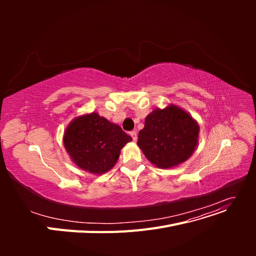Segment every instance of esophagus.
Wrapping results in <instances>:
<instances>
[{
  "label": "esophagus",
  "instance_id": "1",
  "mask_svg": "<svg viewBox=\"0 0 256 256\" xmlns=\"http://www.w3.org/2000/svg\"><path fill=\"white\" fill-rule=\"evenodd\" d=\"M130 136H131V138H132L134 142H136V140H138V134H136V131H131V132H130Z\"/></svg>",
  "mask_w": 256,
  "mask_h": 256
}]
</instances>
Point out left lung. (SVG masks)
<instances>
[{
	"label": "left lung",
	"mask_w": 256,
	"mask_h": 256,
	"mask_svg": "<svg viewBox=\"0 0 256 256\" xmlns=\"http://www.w3.org/2000/svg\"><path fill=\"white\" fill-rule=\"evenodd\" d=\"M200 126L182 108L170 104L156 108L145 118L138 146L152 164L171 168L187 161L198 143Z\"/></svg>",
	"instance_id": "8db88e82"
}]
</instances>
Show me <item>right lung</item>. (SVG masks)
Wrapping results in <instances>:
<instances>
[{
  "mask_svg": "<svg viewBox=\"0 0 256 256\" xmlns=\"http://www.w3.org/2000/svg\"><path fill=\"white\" fill-rule=\"evenodd\" d=\"M131 136L97 112L76 116L64 131V147L74 164L85 172L102 175L115 166Z\"/></svg>",
  "mask_w": 256,
  "mask_h": 256,
  "instance_id": "obj_1",
  "label": "right lung"
}]
</instances>
